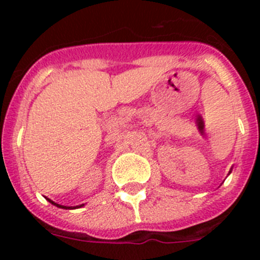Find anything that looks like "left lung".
I'll list each match as a JSON object with an SVG mask.
<instances>
[{
    "label": "left lung",
    "instance_id": "obj_1",
    "mask_svg": "<svg viewBox=\"0 0 260 260\" xmlns=\"http://www.w3.org/2000/svg\"><path fill=\"white\" fill-rule=\"evenodd\" d=\"M229 173H231V171H229Z\"/></svg>",
    "mask_w": 260,
    "mask_h": 260
}]
</instances>
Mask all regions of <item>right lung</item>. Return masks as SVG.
<instances>
[{"mask_svg":"<svg viewBox=\"0 0 260 260\" xmlns=\"http://www.w3.org/2000/svg\"><path fill=\"white\" fill-rule=\"evenodd\" d=\"M48 201H49L53 206H56V207H58V208H63V210H71V207H68V206H61V204H57L56 202L50 201V199H48ZM82 206H83V204H82ZM82 206H77V207H73V208H79V207H82Z\"/></svg>","mask_w":260,"mask_h":260,"instance_id":"obj_1","label":"right lung"}]
</instances>
